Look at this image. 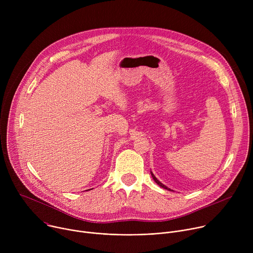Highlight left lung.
Wrapping results in <instances>:
<instances>
[{
    "instance_id": "1",
    "label": "left lung",
    "mask_w": 253,
    "mask_h": 253,
    "mask_svg": "<svg viewBox=\"0 0 253 253\" xmlns=\"http://www.w3.org/2000/svg\"><path fill=\"white\" fill-rule=\"evenodd\" d=\"M151 175H152V177H153V179H154V181H155V182H156V183H157V184H158V185H159V186H161V187H162V188H164V189H167V190H170V189H169V188H168V187H166V186H165V185H164V184H162V183H161V182H160V181H159V180H158V179H157V178H156V177H155V176H154V174H153V173H152V172H151Z\"/></svg>"
}]
</instances>
